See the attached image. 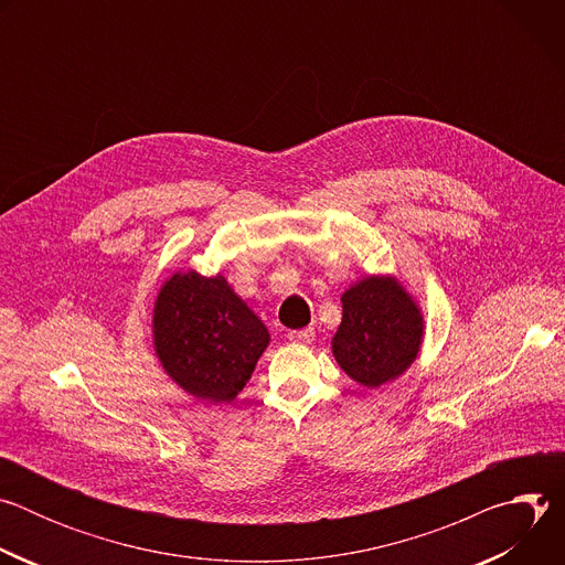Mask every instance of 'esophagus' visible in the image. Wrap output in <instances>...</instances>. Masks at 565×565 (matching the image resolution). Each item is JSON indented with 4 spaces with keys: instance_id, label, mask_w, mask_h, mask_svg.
Returning <instances> with one entry per match:
<instances>
[{
    "instance_id": "1",
    "label": "esophagus",
    "mask_w": 565,
    "mask_h": 565,
    "mask_svg": "<svg viewBox=\"0 0 565 565\" xmlns=\"http://www.w3.org/2000/svg\"><path fill=\"white\" fill-rule=\"evenodd\" d=\"M288 340L292 344H310L315 340V331L312 329H301V331H290Z\"/></svg>"
}]
</instances>
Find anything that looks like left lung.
Returning a JSON list of instances; mask_svg holds the SVG:
<instances>
[{
  "label": "left lung",
  "mask_w": 565,
  "mask_h": 565,
  "mask_svg": "<svg viewBox=\"0 0 565 565\" xmlns=\"http://www.w3.org/2000/svg\"><path fill=\"white\" fill-rule=\"evenodd\" d=\"M425 342V315L395 275H366L342 295V321L331 340L340 369L366 388L397 380Z\"/></svg>",
  "instance_id": "left-lung-1"
}]
</instances>
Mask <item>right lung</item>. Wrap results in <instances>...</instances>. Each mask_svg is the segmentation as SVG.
I'll return each mask as SVG.
<instances>
[{
    "instance_id": "1",
    "label": "right lung",
    "mask_w": 565,
    "mask_h": 565,
    "mask_svg": "<svg viewBox=\"0 0 565 565\" xmlns=\"http://www.w3.org/2000/svg\"><path fill=\"white\" fill-rule=\"evenodd\" d=\"M151 340L177 386L207 405H223L250 380L270 333L223 273L179 270L153 299Z\"/></svg>"
}]
</instances>
